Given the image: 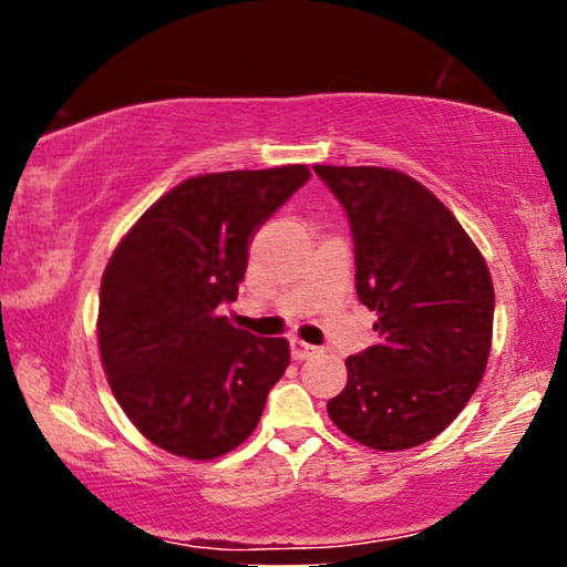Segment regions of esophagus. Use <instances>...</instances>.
<instances>
[{
  "label": "esophagus",
  "instance_id": "1",
  "mask_svg": "<svg viewBox=\"0 0 567 567\" xmlns=\"http://www.w3.org/2000/svg\"><path fill=\"white\" fill-rule=\"evenodd\" d=\"M289 346H291V359L293 361H305V359H309V355L317 353L315 346H309V343H305V340H299V338H291Z\"/></svg>",
  "mask_w": 567,
  "mask_h": 567
}]
</instances>
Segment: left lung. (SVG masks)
Wrapping results in <instances>:
<instances>
[{
    "instance_id": "left-lung-1",
    "label": "left lung",
    "mask_w": 567,
    "mask_h": 567,
    "mask_svg": "<svg viewBox=\"0 0 567 567\" xmlns=\"http://www.w3.org/2000/svg\"><path fill=\"white\" fill-rule=\"evenodd\" d=\"M346 208L355 293L377 312L379 343L348 355L328 402L346 436L379 452L439 436L475 394L493 340L485 258L454 214L400 169L315 165Z\"/></svg>"
}]
</instances>
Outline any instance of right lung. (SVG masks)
<instances>
[{"instance_id": "1", "label": "right lung", "mask_w": 567, "mask_h": 567, "mask_svg": "<svg viewBox=\"0 0 567 567\" xmlns=\"http://www.w3.org/2000/svg\"><path fill=\"white\" fill-rule=\"evenodd\" d=\"M309 181L307 165L188 177L144 212L100 284L97 343L111 390L152 444L188 460L237 449L289 367L284 338L221 315L247 247Z\"/></svg>"}]
</instances>
